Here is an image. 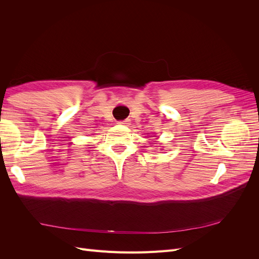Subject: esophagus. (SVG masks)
Segmentation results:
<instances>
[{
	"label": "esophagus",
	"instance_id": "obj_1",
	"mask_svg": "<svg viewBox=\"0 0 259 259\" xmlns=\"http://www.w3.org/2000/svg\"><path fill=\"white\" fill-rule=\"evenodd\" d=\"M130 122H131V120L126 119V120H123V121H119V124H121V125H127V124H130Z\"/></svg>",
	"mask_w": 259,
	"mask_h": 259
}]
</instances>
